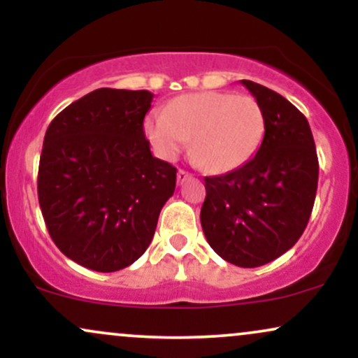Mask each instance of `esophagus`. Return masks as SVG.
<instances>
[{"mask_svg":"<svg viewBox=\"0 0 358 358\" xmlns=\"http://www.w3.org/2000/svg\"><path fill=\"white\" fill-rule=\"evenodd\" d=\"M192 178V173H188V171L185 170H178V173H176V182H178V185H182L187 182V180Z\"/></svg>","mask_w":358,"mask_h":358,"instance_id":"obj_1","label":"esophagus"}]
</instances>
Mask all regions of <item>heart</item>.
I'll use <instances>...</instances> for the list:
<instances>
[{"label": "heart", "mask_w": 358, "mask_h": 358, "mask_svg": "<svg viewBox=\"0 0 358 358\" xmlns=\"http://www.w3.org/2000/svg\"><path fill=\"white\" fill-rule=\"evenodd\" d=\"M146 136L159 158L175 159L192 139V155L207 171H229L245 163L264 136V113L250 96L196 92L150 114Z\"/></svg>", "instance_id": "b5f03b06"}]
</instances>
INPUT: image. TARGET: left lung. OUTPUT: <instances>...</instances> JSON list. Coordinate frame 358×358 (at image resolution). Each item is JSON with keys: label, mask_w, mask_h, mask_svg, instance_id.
Returning a JSON list of instances; mask_svg holds the SVG:
<instances>
[{"label": "left lung", "mask_w": 358, "mask_h": 358, "mask_svg": "<svg viewBox=\"0 0 358 358\" xmlns=\"http://www.w3.org/2000/svg\"><path fill=\"white\" fill-rule=\"evenodd\" d=\"M264 113L256 156L219 176H205L200 222L207 242L239 268H257L296 244L313 210L318 156L306 117L264 85L241 80Z\"/></svg>", "instance_id": "left-lung-1"}]
</instances>
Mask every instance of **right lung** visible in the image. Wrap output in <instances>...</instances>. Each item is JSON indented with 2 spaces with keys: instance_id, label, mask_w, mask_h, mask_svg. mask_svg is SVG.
Instances as JSON below:
<instances>
[{
  "instance_id": "1",
  "label": "right lung",
  "mask_w": 358,
  "mask_h": 358,
  "mask_svg": "<svg viewBox=\"0 0 358 358\" xmlns=\"http://www.w3.org/2000/svg\"><path fill=\"white\" fill-rule=\"evenodd\" d=\"M148 90L97 89L67 106L45 133L38 202L52 241L84 268L114 273L145 254L176 168L145 136Z\"/></svg>"
}]
</instances>
